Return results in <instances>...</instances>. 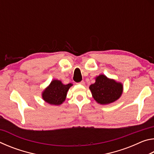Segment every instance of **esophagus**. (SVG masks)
<instances>
[{"mask_svg":"<svg viewBox=\"0 0 154 154\" xmlns=\"http://www.w3.org/2000/svg\"><path fill=\"white\" fill-rule=\"evenodd\" d=\"M78 84H80V85H85V82L84 81H82V82L78 83Z\"/></svg>","mask_w":154,"mask_h":154,"instance_id":"esophagus-1","label":"esophagus"}]
</instances>
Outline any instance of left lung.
I'll list each match as a JSON object with an SVG mask.
<instances>
[{
	"mask_svg": "<svg viewBox=\"0 0 154 154\" xmlns=\"http://www.w3.org/2000/svg\"><path fill=\"white\" fill-rule=\"evenodd\" d=\"M90 90L96 102L107 105L119 98L123 92V85L109 79L105 75H100L96 77V82L90 85Z\"/></svg>",
	"mask_w": 154,
	"mask_h": 154,
	"instance_id": "obj_1",
	"label": "left lung"
}]
</instances>
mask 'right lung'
Returning a JSON list of instances; mask_svg holds the SVG:
<instances>
[{"label":"right lung","mask_w":154,"mask_h":154,"mask_svg":"<svg viewBox=\"0 0 154 154\" xmlns=\"http://www.w3.org/2000/svg\"><path fill=\"white\" fill-rule=\"evenodd\" d=\"M72 85V83L64 85L61 81L54 79L42 92V98L50 105H61L66 99L68 90Z\"/></svg>","instance_id":"add662e5"}]
</instances>
